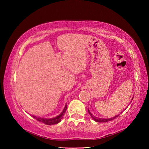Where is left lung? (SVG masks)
<instances>
[{"label":"left lung","instance_id":"left-lung-1","mask_svg":"<svg viewBox=\"0 0 149 149\" xmlns=\"http://www.w3.org/2000/svg\"><path fill=\"white\" fill-rule=\"evenodd\" d=\"M88 112H89V114L91 116V117L93 118V119L95 121H96V122H109V121L114 120V119H115L116 118H117L118 116H118H114V118H108V119H101V118H97L95 117L94 116H93V114H91V113L89 112V110H88Z\"/></svg>","mask_w":149,"mask_h":149}]
</instances>
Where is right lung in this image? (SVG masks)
<instances>
[{
  "label": "right lung",
  "instance_id": "right-lung-1",
  "mask_svg": "<svg viewBox=\"0 0 149 149\" xmlns=\"http://www.w3.org/2000/svg\"><path fill=\"white\" fill-rule=\"evenodd\" d=\"M67 109V107L66 105L65 106V107L64 108V110H63L62 112L60 114L59 116H58L55 117L54 118H49V119H45V118H39V117H37V116H32L33 118H34L35 119H36L37 121H39L40 122H42L45 123V124H47V125H54V124H56V123H59L60 122V120H62V118L64 116V115L65 114V111H66Z\"/></svg>",
  "mask_w": 149,
  "mask_h": 149
}]
</instances>
